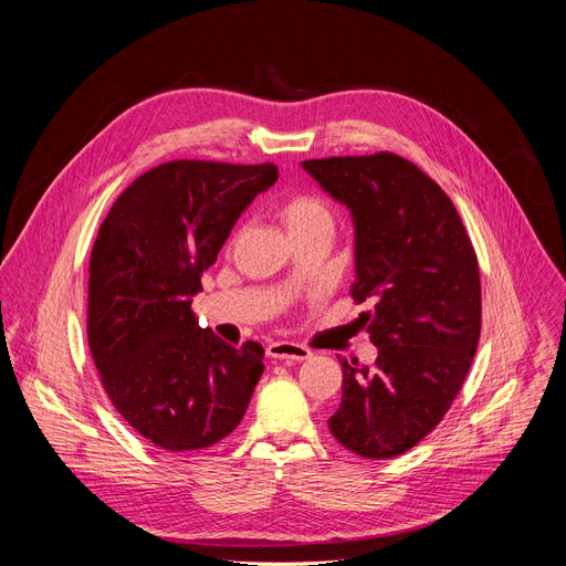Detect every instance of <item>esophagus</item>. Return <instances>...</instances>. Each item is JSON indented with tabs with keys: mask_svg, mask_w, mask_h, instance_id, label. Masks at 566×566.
<instances>
[{
	"mask_svg": "<svg viewBox=\"0 0 566 566\" xmlns=\"http://www.w3.org/2000/svg\"><path fill=\"white\" fill-rule=\"evenodd\" d=\"M265 353H268V358L286 360V363H301V360L312 358V350L307 346L293 344V342H273V344H268Z\"/></svg>",
	"mask_w": 566,
	"mask_h": 566,
	"instance_id": "obj_1",
	"label": "esophagus"
}]
</instances>
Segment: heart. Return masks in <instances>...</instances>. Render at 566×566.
Listing matches in <instances>:
<instances>
[{
	"mask_svg": "<svg viewBox=\"0 0 566 566\" xmlns=\"http://www.w3.org/2000/svg\"><path fill=\"white\" fill-rule=\"evenodd\" d=\"M277 218L291 235L316 227H333V213L328 203L314 195H293L277 208Z\"/></svg>",
	"mask_w": 566,
	"mask_h": 566,
	"instance_id": "1",
	"label": "heart"
}]
</instances>
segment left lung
Here are the masks:
<instances>
[{
  "mask_svg": "<svg viewBox=\"0 0 566 566\" xmlns=\"http://www.w3.org/2000/svg\"><path fill=\"white\" fill-rule=\"evenodd\" d=\"M344 203L355 231V303L378 358L344 360L342 403L328 420L346 450L390 459L415 448L450 410L482 331L480 265L452 199L395 154L305 160Z\"/></svg>",
  "mask_w": 566,
  "mask_h": 566,
  "instance_id": "8db88e82",
  "label": "left lung"
}]
</instances>
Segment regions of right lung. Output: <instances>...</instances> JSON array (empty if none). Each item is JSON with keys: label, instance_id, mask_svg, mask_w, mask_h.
I'll list each match as a JSON object with an SVG mask.
<instances>
[{"label": "right lung", "instance_id": "add662e5", "mask_svg": "<svg viewBox=\"0 0 566 566\" xmlns=\"http://www.w3.org/2000/svg\"><path fill=\"white\" fill-rule=\"evenodd\" d=\"M275 165L174 160L122 192L88 263L86 335L122 418L169 452L211 448L250 406L263 348L199 328L192 295Z\"/></svg>", "mask_w": 566, "mask_h": 566}]
</instances>
